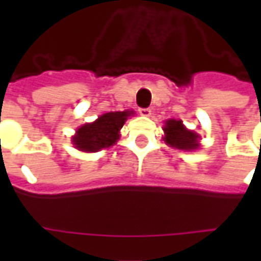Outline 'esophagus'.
<instances>
[{"label":"esophagus","instance_id":"obj_1","mask_svg":"<svg viewBox=\"0 0 261 261\" xmlns=\"http://www.w3.org/2000/svg\"><path fill=\"white\" fill-rule=\"evenodd\" d=\"M138 112H140V114H141V116H144V117H149V116L152 114V110H151V109H149V108L140 109Z\"/></svg>","mask_w":261,"mask_h":261}]
</instances>
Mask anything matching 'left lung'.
<instances>
[{"label": "left lung", "instance_id": "obj_1", "mask_svg": "<svg viewBox=\"0 0 261 261\" xmlns=\"http://www.w3.org/2000/svg\"><path fill=\"white\" fill-rule=\"evenodd\" d=\"M164 141L170 147L185 151H193L200 147V136L192 130H187L181 120L170 119L165 121Z\"/></svg>", "mask_w": 261, "mask_h": 261}]
</instances>
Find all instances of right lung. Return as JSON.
Instances as JSON below:
<instances>
[{
	"instance_id": "obj_1",
	"label": "right lung",
	"mask_w": 261,
	"mask_h": 261,
	"mask_svg": "<svg viewBox=\"0 0 261 261\" xmlns=\"http://www.w3.org/2000/svg\"><path fill=\"white\" fill-rule=\"evenodd\" d=\"M133 114V110L102 114L93 123L81 125L72 137V144L84 152H96L103 148L112 147L120 138V130L125 120Z\"/></svg>"
}]
</instances>
